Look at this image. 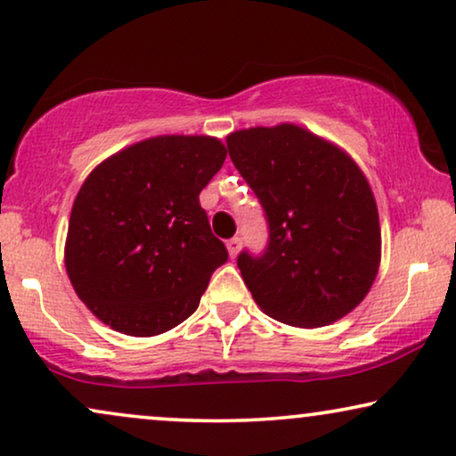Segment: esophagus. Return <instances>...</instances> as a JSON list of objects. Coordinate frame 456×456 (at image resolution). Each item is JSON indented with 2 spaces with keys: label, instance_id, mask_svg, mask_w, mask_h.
Masks as SVG:
<instances>
[{
  "label": "esophagus",
  "instance_id": "34e87169",
  "mask_svg": "<svg viewBox=\"0 0 456 456\" xmlns=\"http://www.w3.org/2000/svg\"><path fill=\"white\" fill-rule=\"evenodd\" d=\"M226 245H228V254L234 257V256L239 254V249H240V237H232Z\"/></svg>",
  "mask_w": 456,
  "mask_h": 456
}]
</instances>
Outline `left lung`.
<instances>
[{
	"instance_id": "8db88e82",
	"label": "left lung",
	"mask_w": 456,
	"mask_h": 456,
	"mask_svg": "<svg viewBox=\"0 0 456 456\" xmlns=\"http://www.w3.org/2000/svg\"><path fill=\"white\" fill-rule=\"evenodd\" d=\"M228 154L268 226L262 254L243 249L237 257L257 306L297 328L351 313L380 262L379 209L359 167L294 125L232 133Z\"/></svg>"
}]
</instances>
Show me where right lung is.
Segmentation results:
<instances>
[{
	"label": "right lung",
	"mask_w": 456,
	"mask_h": 456,
	"mask_svg": "<svg viewBox=\"0 0 456 456\" xmlns=\"http://www.w3.org/2000/svg\"><path fill=\"white\" fill-rule=\"evenodd\" d=\"M226 160L213 137L145 139L94 168L73 202L65 266L80 300L128 336H156L199 308L226 245L200 190Z\"/></svg>",
	"instance_id": "obj_1"
}]
</instances>
